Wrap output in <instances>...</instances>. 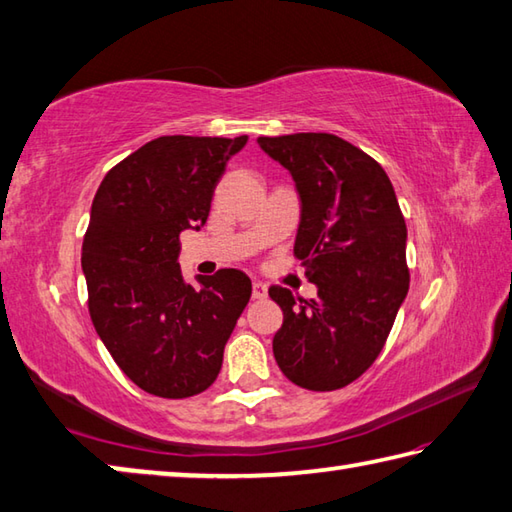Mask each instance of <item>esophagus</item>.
Returning <instances> with one entry per match:
<instances>
[{"label":"esophagus","mask_w":512,"mask_h":512,"mask_svg":"<svg viewBox=\"0 0 512 512\" xmlns=\"http://www.w3.org/2000/svg\"><path fill=\"white\" fill-rule=\"evenodd\" d=\"M268 295V288H266V284H262V282H253V297L255 299H264Z\"/></svg>","instance_id":"obj_1"}]
</instances>
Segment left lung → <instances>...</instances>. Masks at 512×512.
Wrapping results in <instances>:
<instances>
[{
	"mask_svg": "<svg viewBox=\"0 0 512 512\" xmlns=\"http://www.w3.org/2000/svg\"><path fill=\"white\" fill-rule=\"evenodd\" d=\"M295 179L302 219L295 257L315 299L270 286L284 313L273 353L306 390L344 388L373 366L408 293L406 222L386 170L330 133L259 137Z\"/></svg>",
	"mask_w": 512,
	"mask_h": 512,
	"instance_id": "left-lung-1",
	"label": "left lung"
}]
</instances>
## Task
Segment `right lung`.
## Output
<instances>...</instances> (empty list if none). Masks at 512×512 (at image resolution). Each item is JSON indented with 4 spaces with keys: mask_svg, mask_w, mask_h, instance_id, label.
Instances as JSON below:
<instances>
[{
    "mask_svg": "<svg viewBox=\"0 0 512 512\" xmlns=\"http://www.w3.org/2000/svg\"><path fill=\"white\" fill-rule=\"evenodd\" d=\"M248 137L166 135L137 148L99 184L82 244L88 313L124 375L150 395L204 393L250 299L237 268L188 284L179 233L206 224L228 159Z\"/></svg>",
    "mask_w": 512,
    "mask_h": 512,
    "instance_id": "obj_1",
    "label": "right lung"
}]
</instances>
